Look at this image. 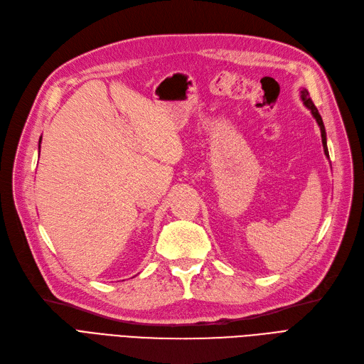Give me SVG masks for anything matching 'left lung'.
<instances>
[{"label": "left lung", "instance_id": "left-lung-1", "mask_svg": "<svg viewBox=\"0 0 364 364\" xmlns=\"http://www.w3.org/2000/svg\"><path fill=\"white\" fill-rule=\"evenodd\" d=\"M301 99H303V104L310 109V112L313 114V117L316 119V122H318V124H319V129H321V136H322V146H323V152H325V155H327V158H328V147H327V132H325V127H323V122H322V117H321V114H319V111H318V108L315 107V104H313V101L310 99V96H309V92L306 90V89H303L301 90Z\"/></svg>", "mask_w": 364, "mask_h": 364}]
</instances>
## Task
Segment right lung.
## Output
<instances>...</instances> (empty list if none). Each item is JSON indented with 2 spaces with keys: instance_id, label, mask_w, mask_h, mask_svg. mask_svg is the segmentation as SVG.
Instances as JSON below:
<instances>
[{
  "instance_id": "1",
  "label": "right lung",
  "mask_w": 364,
  "mask_h": 364,
  "mask_svg": "<svg viewBox=\"0 0 364 364\" xmlns=\"http://www.w3.org/2000/svg\"><path fill=\"white\" fill-rule=\"evenodd\" d=\"M41 140H42V136H41ZM39 149H41V141H39Z\"/></svg>"
}]
</instances>
